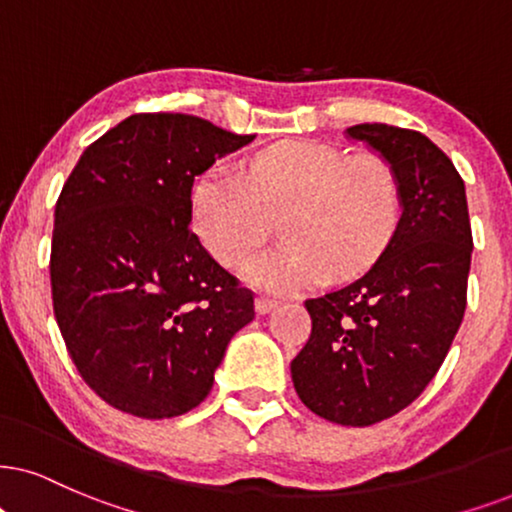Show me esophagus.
<instances>
[{
	"label": "esophagus",
	"instance_id": "obj_1",
	"mask_svg": "<svg viewBox=\"0 0 512 512\" xmlns=\"http://www.w3.org/2000/svg\"><path fill=\"white\" fill-rule=\"evenodd\" d=\"M278 304H281V302L274 300V297L260 295V297H257V300H255V312H257V314H269L271 309L278 307Z\"/></svg>",
	"mask_w": 512,
	"mask_h": 512
}]
</instances>
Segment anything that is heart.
I'll return each mask as SVG.
<instances>
[{"instance_id":"1","label":"heart","mask_w":512,"mask_h":512,"mask_svg":"<svg viewBox=\"0 0 512 512\" xmlns=\"http://www.w3.org/2000/svg\"><path fill=\"white\" fill-rule=\"evenodd\" d=\"M276 217L286 243L243 264L250 286L293 293L328 276H357L397 226V177L378 155L345 158L331 146L283 141L245 174L217 165L193 184V231L226 267L260 248Z\"/></svg>"}]
</instances>
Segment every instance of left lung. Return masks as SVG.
Wrapping results in <instances>:
<instances>
[{
    "label": "left lung",
    "mask_w": 512,
    "mask_h": 512,
    "mask_svg": "<svg viewBox=\"0 0 512 512\" xmlns=\"http://www.w3.org/2000/svg\"><path fill=\"white\" fill-rule=\"evenodd\" d=\"M347 137L390 163L401 217L359 281L304 302L312 335L290 375L316 416L366 428L406 409L442 366L468 302L472 231L461 174L425 134L366 122Z\"/></svg>",
    "instance_id": "obj_1"
}]
</instances>
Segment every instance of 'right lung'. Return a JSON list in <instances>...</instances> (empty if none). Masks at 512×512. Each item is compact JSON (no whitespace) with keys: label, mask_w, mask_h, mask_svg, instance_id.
Instances as JSON below:
<instances>
[{"label":"right lung","mask_w":512,"mask_h":512,"mask_svg":"<svg viewBox=\"0 0 512 512\" xmlns=\"http://www.w3.org/2000/svg\"><path fill=\"white\" fill-rule=\"evenodd\" d=\"M184 113H137L84 148L56 200L51 300L68 354L106 404L174 418L208 397L255 300L189 229L191 186L250 144Z\"/></svg>","instance_id":"right-lung-1"}]
</instances>
